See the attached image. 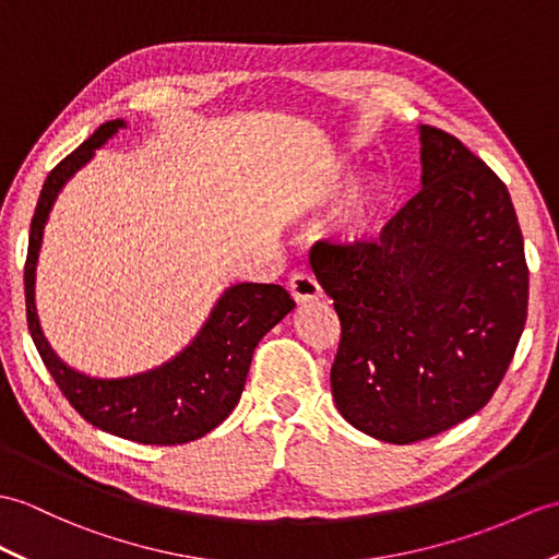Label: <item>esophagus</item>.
Wrapping results in <instances>:
<instances>
[{
    "instance_id": "obj_1",
    "label": "esophagus",
    "mask_w": 559,
    "mask_h": 559,
    "mask_svg": "<svg viewBox=\"0 0 559 559\" xmlns=\"http://www.w3.org/2000/svg\"><path fill=\"white\" fill-rule=\"evenodd\" d=\"M288 290H290L293 300L297 305H311V302H317V300H321V297H323L317 278L311 276V274H295L288 281Z\"/></svg>"
}]
</instances>
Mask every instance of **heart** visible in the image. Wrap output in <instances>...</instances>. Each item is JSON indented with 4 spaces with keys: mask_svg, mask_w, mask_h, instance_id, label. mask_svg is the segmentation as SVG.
Here are the masks:
<instances>
[{
    "mask_svg": "<svg viewBox=\"0 0 559 559\" xmlns=\"http://www.w3.org/2000/svg\"><path fill=\"white\" fill-rule=\"evenodd\" d=\"M357 174L353 168H343L335 174V178L323 190V202L341 200L357 186ZM388 202V188L383 183H373L365 192H359L357 198L347 204L343 214V236L349 245H367L371 242L381 230V216Z\"/></svg>",
    "mask_w": 559,
    "mask_h": 559,
    "instance_id": "1",
    "label": "heart"
}]
</instances>
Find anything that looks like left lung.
I'll return each mask as SVG.
<instances>
[{"label":"left lung","mask_w":559,"mask_h":559,"mask_svg":"<svg viewBox=\"0 0 559 559\" xmlns=\"http://www.w3.org/2000/svg\"><path fill=\"white\" fill-rule=\"evenodd\" d=\"M421 190L371 245L317 242L321 288L341 317L331 369L345 421L414 443L496 393L522 338L528 269L502 180L452 138L419 126Z\"/></svg>","instance_id":"1"}]
</instances>
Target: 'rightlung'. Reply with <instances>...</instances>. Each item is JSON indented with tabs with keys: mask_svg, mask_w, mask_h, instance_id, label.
Wrapping results in <instances>:
<instances>
[{
	"mask_svg": "<svg viewBox=\"0 0 559 559\" xmlns=\"http://www.w3.org/2000/svg\"><path fill=\"white\" fill-rule=\"evenodd\" d=\"M126 128L107 121L71 152L45 180L37 200L28 259H25V314L33 343L51 379L85 421L145 445H178L198 440L238 405L257 343L288 317L295 302L274 283H233L221 293L194 338L164 365L119 379H99L69 367L47 343L35 307V271L45 226L63 186L93 162L95 152Z\"/></svg>",
	"mask_w": 559,
	"mask_h": 559,
	"instance_id": "1",
	"label": "right lung"
}]
</instances>
